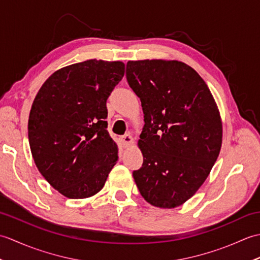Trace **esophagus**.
<instances>
[{
  "label": "esophagus",
  "mask_w": 260,
  "mask_h": 260,
  "mask_svg": "<svg viewBox=\"0 0 260 260\" xmlns=\"http://www.w3.org/2000/svg\"><path fill=\"white\" fill-rule=\"evenodd\" d=\"M120 141L124 147H128L133 143V137H132L131 134H125L120 137Z\"/></svg>",
  "instance_id": "34e87169"
}]
</instances>
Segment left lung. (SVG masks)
I'll return each mask as SVG.
<instances>
[{"label": "left lung", "mask_w": 260, "mask_h": 260, "mask_svg": "<svg viewBox=\"0 0 260 260\" xmlns=\"http://www.w3.org/2000/svg\"><path fill=\"white\" fill-rule=\"evenodd\" d=\"M126 78L141 99L145 121L135 183L152 206L179 207L194 196L219 156L222 121L217 104L197 71L178 60L128 61Z\"/></svg>", "instance_id": "left-lung-1"}]
</instances>
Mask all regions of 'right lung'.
Wrapping results in <instances>:
<instances>
[{"mask_svg": "<svg viewBox=\"0 0 260 260\" xmlns=\"http://www.w3.org/2000/svg\"><path fill=\"white\" fill-rule=\"evenodd\" d=\"M121 61L90 59L49 77L30 110L32 157L52 187L69 199L101 191L118 159L107 132L106 102L124 77Z\"/></svg>", "mask_w": 260, "mask_h": 260, "instance_id": "1", "label": "right lung"}]
</instances>
